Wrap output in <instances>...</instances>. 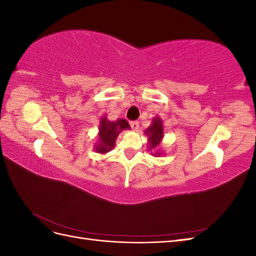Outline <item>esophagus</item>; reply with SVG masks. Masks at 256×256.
<instances>
[{"instance_id":"obj_1","label":"esophagus","mask_w":256,"mask_h":256,"mask_svg":"<svg viewBox=\"0 0 256 256\" xmlns=\"http://www.w3.org/2000/svg\"><path fill=\"white\" fill-rule=\"evenodd\" d=\"M130 126L134 130H138V120H132L130 122Z\"/></svg>"}]
</instances>
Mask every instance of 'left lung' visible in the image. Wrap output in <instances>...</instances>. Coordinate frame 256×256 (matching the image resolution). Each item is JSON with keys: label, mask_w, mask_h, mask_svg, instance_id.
Wrapping results in <instances>:
<instances>
[{"label": "left lung", "mask_w": 256, "mask_h": 256, "mask_svg": "<svg viewBox=\"0 0 256 256\" xmlns=\"http://www.w3.org/2000/svg\"><path fill=\"white\" fill-rule=\"evenodd\" d=\"M145 134L148 136V140H150L148 150H150L152 148H156V147L160 144L162 136H164V126H162V120L159 118H154L152 120V126L147 128ZM156 154H159V152H157Z\"/></svg>", "instance_id": "8db88e82"}]
</instances>
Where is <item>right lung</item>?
<instances>
[{
  "instance_id": "right-lung-1",
  "label": "right lung",
  "mask_w": 256,
  "mask_h": 256,
  "mask_svg": "<svg viewBox=\"0 0 256 256\" xmlns=\"http://www.w3.org/2000/svg\"><path fill=\"white\" fill-rule=\"evenodd\" d=\"M129 124L126 120H118L116 122H109L104 118L100 122L99 128V145L95 148L98 152H108L114 148L115 140L120 132L124 129H128Z\"/></svg>"
}]
</instances>
